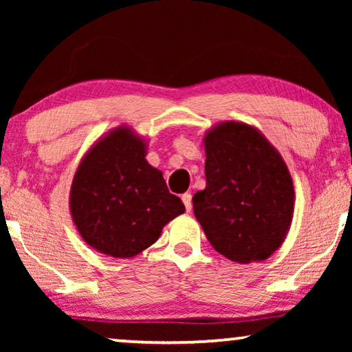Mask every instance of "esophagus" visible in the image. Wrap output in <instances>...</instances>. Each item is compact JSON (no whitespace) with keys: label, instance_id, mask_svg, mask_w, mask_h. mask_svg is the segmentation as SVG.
<instances>
[{"label":"esophagus","instance_id":"1","mask_svg":"<svg viewBox=\"0 0 352 352\" xmlns=\"http://www.w3.org/2000/svg\"><path fill=\"white\" fill-rule=\"evenodd\" d=\"M182 201H184L186 210L190 211L192 210V195L190 194H184V195H182Z\"/></svg>","mask_w":352,"mask_h":352}]
</instances>
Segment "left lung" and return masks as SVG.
<instances>
[{"label": "left lung", "mask_w": 352, "mask_h": 352, "mask_svg": "<svg viewBox=\"0 0 352 352\" xmlns=\"http://www.w3.org/2000/svg\"><path fill=\"white\" fill-rule=\"evenodd\" d=\"M206 187L194 214L216 252L230 261H264L285 242L295 211L287 163L258 128L221 122L204 136Z\"/></svg>", "instance_id": "obj_1"}]
</instances>
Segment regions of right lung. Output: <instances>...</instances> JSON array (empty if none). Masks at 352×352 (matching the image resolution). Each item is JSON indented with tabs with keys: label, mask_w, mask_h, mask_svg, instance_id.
<instances>
[{
	"label": "right lung",
	"mask_w": 352,
	"mask_h": 352,
	"mask_svg": "<svg viewBox=\"0 0 352 352\" xmlns=\"http://www.w3.org/2000/svg\"><path fill=\"white\" fill-rule=\"evenodd\" d=\"M146 155V139L120 124L81 158L70 187V214L81 239L96 252L136 256L186 211Z\"/></svg>",
	"instance_id": "1"
}]
</instances>
